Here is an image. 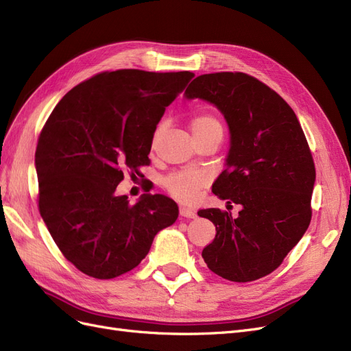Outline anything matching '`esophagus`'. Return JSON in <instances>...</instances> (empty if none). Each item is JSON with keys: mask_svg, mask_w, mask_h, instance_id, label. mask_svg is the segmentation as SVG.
Wrapping results in <instances>:
<instances>
[{"mask_svg": "<svg viewBox=\"0 0 351 351\" xmlns=\"http://www.w3.org/2000/svg\"><path fill=\"white\" fill-rule=\"evenodd\" d=\"M180 215H182L183 218H195V217H196L195 210L189 209V208H186V206H180Z\"/></svg>", "mask_w": 351, "mask_h": 351, "instance_id": "1", "label": "esophagus"}]
</instances>
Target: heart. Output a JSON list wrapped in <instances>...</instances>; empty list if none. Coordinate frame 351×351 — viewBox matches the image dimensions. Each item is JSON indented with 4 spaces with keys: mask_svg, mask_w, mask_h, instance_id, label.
Returning a JSON list of instances; mask_svg holds the SVG:
<instances>
[{
    "mask_svg": "<svg viewBox=\"0 0 351 351\" xmlns=\"http://www.w3.org/2000/svg\"><path fill=\"white\" fill-rule=\"evenodd\" d=\"M164 129V123H159L152 134V147L156 145L159 136ZM190 129L195 133L196 139H202L209 134H222V124L218 117L208 111L196 112L190 117ZM206 176L195 171H174L164 178V187L167 192L180 200H193L196 199L199 190L205 186Z\"/></svg>",
    "mask_w": 351,
    "mask_h": 351,
    "instance_id": "obj_1",
    "label": "heart"
}]
</instances>
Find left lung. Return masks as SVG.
Listing matches in <instances>:
<instances>
[{
  "mask_svg": "<svg viewBox=\"0 0 351 351\" xmlns=\"http://www.w3.org/2000/svg\"><path fill=\"white\" fill-rule=\"evenodd\" d=\"M186 97L224 114L231 147L212 192L243 206L239 217L218 208L197 212L217 228L202 258L228 281L259 280L280 267L311 224L316 173L309 143L290 105L246 73L202 74Z\"/></svg>",
  "mask_w": 351,
  "mask_h": 351,
  "instance_id": "8db88e82",
  "label": "left lung"
}]
</instances>
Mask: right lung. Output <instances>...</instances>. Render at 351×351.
<instances>
[{"label": "right lung", "instance_id": "obj_1", "mask_svg": "<svg viewBox=\"0 0 351 351\" xmlns=\"http://www.w3.org/2000/svg\"><path fill=\"white\" fill-rule=\"evenodd\" d=\"M193 76L137 69L98 73L67 92L42 127L35 154L39 212L80 272L111 280L132 271L156 232L177 219L173 199L143 195L130 205L115 189L125 171L136 177L151 164L156 124Z\"/></svg>", "mask_w": 351, "mask_h": 351}]
</instances>
